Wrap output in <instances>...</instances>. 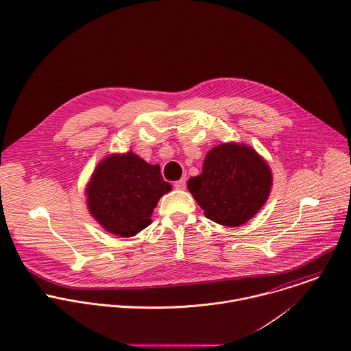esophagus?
I'll use <instances>...</instances> for the list:
<instances>
[{
	"mask_svg": "<svg viewBox=\"0 0 351 351\" xmlns=\"http://www.w3.org/2000/svg\"><path fill=\"white\" fill-rule=\"evenodd\" d=\"M175 189L176 190H186V179H180L178 182H175Z\"/></svg>",
	"mask_w": 351,
	"mask_h": 351,
	"instance_id": "esophagus-1",
	"label": "esophagus"
}]
</instances>
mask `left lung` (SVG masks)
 <instances>
[{
  "mask_svg": "<svg viewBox=\"0 0 351 351\" xmlns=\"http://www.w3.org/2000/svg\"><path fill=\"white\" fill-rule=\"evenodd\" d=\"M273 173L250 145L225 142L205 157L202 173L189 180V190L205 217L225 226H240L267 202Z\"/></svg>",
  "mask_w": 351,
  "mask_h": 351,
  "instance_id": "obj_1",
  "label": "left lung"
}]
</instances>
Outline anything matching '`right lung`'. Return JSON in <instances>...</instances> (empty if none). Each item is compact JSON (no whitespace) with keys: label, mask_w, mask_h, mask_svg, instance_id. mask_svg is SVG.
Returning <instances> with one entry per match:
<instances>
[{"label":"right lung","mask_w":351,"mask_h":351,"mask_svg":"<svg viewBox=\"0 0 351 351\" xmlns=\"http://www.w3.org/2000/svg\"><path fill=\"white\" fill-rule=\"evenodd\" d=\"M171 190L158 164L132 150L112 153L96 165L86 184V206L106 232L132 237L152 223V213Z\"/></svg>","instance_id":"obj_1"}]
</instances>
